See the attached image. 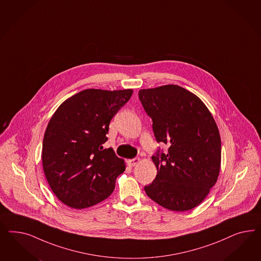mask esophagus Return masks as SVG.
I'll use <instances>...</instances> for the list:
<instances>
[{
  "mask_svg": "<svg viewBox=\"0 0 261 261\" xmlns=\"http://www.w3.org/2000/svg\"><path fill=\"white\" fill-rule=\"evenodd\" d=\"M140 158H134L131 159V160H128V166H137L139 163H140Z\"/></svg>",
  "mask_w": 261,
  "mask_h": 261,
  "instance_id": "esophagus-1",
  "label": "esophagus"
}]
</instances>
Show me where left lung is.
<instances>
[{
  "mask_svg": "<svg viewBox=\"0 0 261 261\" xmlns=\"http://www.w3.org/2000/svg\"><path fill=\"white\" fill-rule=\"evenodd\" d=\"M152 119L157 142L168 145L152 156L157 175L144 190L164 207L186 212L197 206L217 181L221 139L214 117L203 101L178 85L139 91Z\"/></svg>",
  "mask_w": 261,
  "mask_h": 261,
  "instance_id": "obj_1",
  "label": "left lung"
}]
</instances>
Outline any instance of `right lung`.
Wrapping results in <instances>:
<instances>
[{
  "mask_svg": "<svg viewBox=\"0 0 261 261\" xmlns=\"http://www.w3.org/2000/svg\"><path fill=\"white\" fill-rule=\"evenodd\" d=\"M133 91L87 89L65 100L47 124L42 163L56 197L73 208H85L109 197L124 161L108 141L111 119L130 99Z\"/></svg>",
  "mask_w": 261,
  "mask_h": 261,
  "instance_id": "obj_1",
  "label": "right lung"
}]
</instances>
